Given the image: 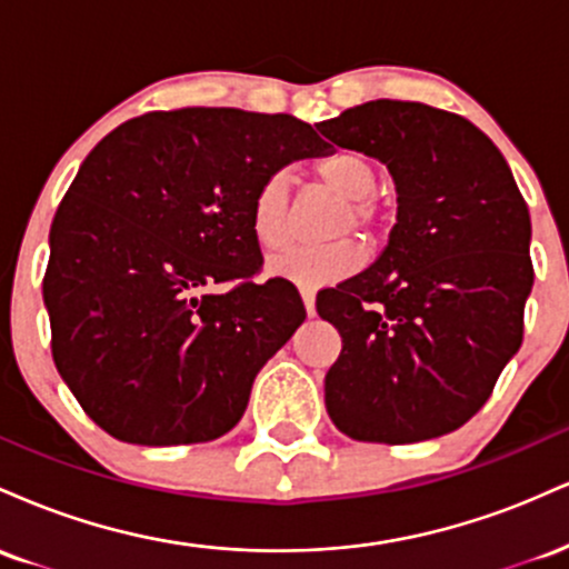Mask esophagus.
I'll return each mask as SVG.
<instances>
[{
	"instance_id": "1",
	"label": "esophagus",
	"mask_w": 569,
	"mask_h": 569,
	"mask_svg": "<svg viewBox=\"0 0 569 569\" xmlns=\"http://www.w3.org/2000/svg\"><path fill=\"white\" fill-rule=\"evenodd\" d=\"M302 302H305V310H307V316H316V291L312 289H307V286H302Z\"/></svg>"
}]
</instances>
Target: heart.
Listing matches in <instances>:
<instances>
[{
  "instance_id": "1",
  "label": "heart",
  "mask_w": 569,
  "mask_h": 569,
  "mask_svg": "<svg viewBox=\"0 0 569 569\" xmlns=\"http://www.w3.org/2000/svg\"><path fill=\"white\" fill-rule=\"evenodd\" d=\"M318 181L342 198L331 234L361 232L375 238L385 221V208L375 198L377 173L375 160L356 149H342L316 168ZM291 224V179L276 171L259 184L251 200V230L259 246L280 248L289 240ZM363 264V251L356 240L339 238L326 246H291L270 259L272 276L297 286H323L352 276Z\"/></svg>"
}]
</instances>
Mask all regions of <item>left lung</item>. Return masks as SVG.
<instances>
[{
    "instance_id": "8db88e82",
    "label": "left lung",
    "mask_w": 569,
    "mask_h": 569,
    "mask_svg": "<svg viewBox=\"0 0 569 569\" xmlns=\"http://www.w3.org/2000/svg\"><path fill=\"white\" fill-rule=\"evenodd\" d=\"M318 130L385 162L398 192L380 259L316 299L342 337L326 411L356 441L452 433L521 348L535 280L527 202L500 149L460 114L380 98Z\"/></svg>"
}]
</instances>
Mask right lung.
I'll list each match as a JSON object with an SVG mask.
<instances>
[{"mask_svg": "<svg viewBox=\"0 0 569 569\" xmlns=\"http://www.w3.org/2000/svg\"><path fill=\"white\" fill-rule=\"evenodd\" d=\"M326 149L297 117L224 107L149 112L96 143L50 227L42 297L58 375L98 428L173 447L238 426L307 318L289 280H253V192ZM217 282L233 286L201 291Z\"/></svg>", "mask_w": 569, "mask_h": 569, "instance_id": "obj_1", "label": "right lung"}]
</instances>
